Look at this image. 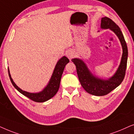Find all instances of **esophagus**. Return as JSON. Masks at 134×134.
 <instances>
[{"mask_svg":"<svg viewBox=\"0 0 134 134\" xmlns=\"http://www.w3.org/2000/svg\"><path fill=\"white\" fill-rule=\"evenodd\" d=\"M66 55H67V58H68L69 59H72L75 56L74 53L71 50H69V51H67V53H66Z\"/></svg>","mask_w":134,"mask_h":134,"instance_id":"34e87169","label":"esophagus"}]
</instances>
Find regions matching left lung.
Segmentation results:
<instances>
[{
    "instance_id": "8db88e82",
    "label": "left lung",
    "mask_w": 134,
    "mask_h": 134,
    "mask_svg": "<svg viewBox=\"0 0 134 134\" xmlns=\"http://www.w3.org/2000/svg\"><path fill=\"white\" fill-rule=\"evenodd\" d=\"M101 28L110 29L113 31L119 38L122 45V58L115 74L108 80H101L92 75L83 60L76 58L72 59L76 65L78 79L82 87L89 94L97 96H105L109 94L122 83L125 76L128 56L127 44L119 26L111 19L105 16L102 18Z\"/></svg>"
}]
</instances>
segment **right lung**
I'll list each match as a JSON object with an SVG mask.
<instances>
[{
  "label": "right lung",
  "mask_w": 134,
  "mask_h": 134,
  "mask_svg": "<svg viewBox=\"0 0 134 134\" xmlns=\"http://www.w3.org/2000/svg\"><path fill=\"white\" fill-rule=\"evenodd\" d=\"M69 62V59L67 57L64 56L61 59H60L57 63L56 67H55L53 75L51 76L48 85L42 92H38V93H29V92L24 91H23L18 88L12 80L11 75L10 74V71L8 69L9 77H10V79L11 80L13 86L19 92H21L23 95L26 96L29 99L35 102H44L47 101L48 100L52 98L58 91L62 73L64 72L66 64Z\"/></svg>",
  "instance_id": "1"
}]
</instances>
